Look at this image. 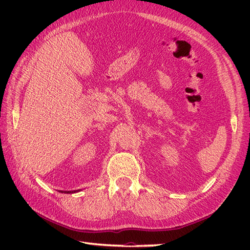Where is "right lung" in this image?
<instances>
[{
  "label": "right lung",
  "instance_id": "right-lung-1",
  "mask_svg": "<svg viewBox=\"0 0 250 250\" xmlns=\"http://www.w3.org/2000/svg\"><path fill=\"white\" fill-rule=\"evenodd\" d=\"M76 191H77V190H76ZM76 191H75V190H74V191H65L64 193H73V192H76ZM61 192H63V191H61Z\"/></svg>",
  "mask_w": 250,
  "mask_h": 250
}]
</instances>
